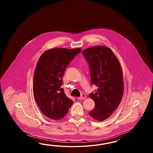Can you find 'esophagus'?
I'll return each mask as SVG.
<instances>
[{
  "label": "esophagus",
  "instance_id": "obj_1",
  "mask_svg": "<svg viewBox=\"0 0 153 153\" xmlns=\"http://www.w3.org/2000/svg\"><path fill=\"white\" fill-rule=\"evenodd\" d=\"M86 95L85 94H81V97H78L77 98H78V100H84V99H85L86 98Z\"/></svg>",
  "mask_w": 153,
  "mask_h": 153
}]
</instances>
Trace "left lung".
<instances>
[{"label":"left lung","mask_w":153,"mask_h":153,"mask_svg":"<svg viewBox=\"0 0 153 153\" xmlns=\"http://www.w3.org/2000/svg\"><path fill=\"white\" fill-rule=\"evenodd\" d=\"M82 54L90 66L91 83L97 87V91L89 94L95 106L88 114L94 120L102 121L111 117L122 100L124 86L121 66L114 52L105 46L85 49Z\"/></svg>","instance_id":"obj_1"}]
</instances>
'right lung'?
Here are the masks:
<instances>
[{
    "mask_svg": "<svg viewBox=\"0 0 153 153\" xmlns=\"http://www.w3.org/2000/svg\"><path fill=\"white\" fill-rule=\"evenodd\" d=\"M81 50L53 48L40 57L34 73L33 90L36 102L46 117L61 119L73 103L61 87L62 77L69 63Z\"/></svg>",
    "mask_w": 153,
    "mask_h": 153,
    "instance_id": "obj_1",
    "label": "right lung"
}]
</instances>
